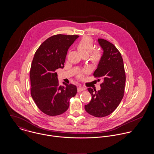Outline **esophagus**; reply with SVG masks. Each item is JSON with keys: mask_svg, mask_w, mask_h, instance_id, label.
Segmentation results:
<instances>
[{"mask_svg": "<svg viewBox=\"0 0 154 154\" xmlns=\"http://www.w3.org/2000/svg\"><path fill=\"white\" fill-rule=\"evenodd\" d=\"M85 89V88H83V87H79L78 88V92H81L84 91Z\"/></svg>", "mask_w": 154, "mask_h": 154, "instance_id": "obj_1", "label": "esophagus"}]
</instances>
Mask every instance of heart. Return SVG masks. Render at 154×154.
I'll return each instance as SVG.
<instances>
[{
  "mask_svg": "<svg viewBox=\"0 0 154 154\" xmlns=\"http://www.w3.org/2000/svg\"><path fill=\"white\" fill-rule=\"evenodd\" d=\"M93 47L94 45L92 40L88 37L82 38L76 45L77 50L82 56H88L90 54L89 58L91 62L92 63V64L97 65L101 60L102 54L98 49L94 50L92 51ZM85 73L86 71L79 72L77 75V78L79 79H82L84 77V73Z\"/></svg>",
  "mask_w": 154,
  "mask_h": 154,
  "instance_id": "b5f03b06",
  "label": "heart"
}]
</instances>
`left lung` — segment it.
<instances>
[{"instance_id": "8db88e82", "label": "left lung", "mask_w": 154, "mask_h": 154, "mask_svg": "<svg viewBox=\"0 0 154 154\" xmlns=\"http://www.w3.org/2000/svg\"><path fill=\"white\" fill-rule=\"evenodd\" d=\"M98 41L104 53L94 76L103 82L98 91L88 88L92 99L85 109L94 117H104L116 110L123 99L126 73L122 55L116 46L104 39Z\"/></svg>"}]
</instances>
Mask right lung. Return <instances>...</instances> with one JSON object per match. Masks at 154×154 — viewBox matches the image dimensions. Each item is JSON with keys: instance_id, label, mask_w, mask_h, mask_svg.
I'll list each match as a JSON object with an SVG mask.
<instances>
[{"instance_id": "add662e5", "label": "right lung", "mask_w": 154, "mask_h": 154, "mask_svg": "<svg viewBox=\"0 0 154 154\" xmlns=\"http://www.w3.org/2000/svg\"><path fill=\"white\" fill-rule=\"evenodd\" d=\"M78 37L53 35L40 45L34 54L29 72L31 95L38 108L48 116L65 112L70 99L76 94L75 85H59L56 70L64 67L67 50Z\"/></svg>"}]
</instances>
